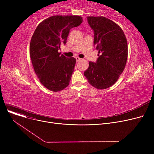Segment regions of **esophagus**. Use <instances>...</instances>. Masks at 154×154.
<instances>
[{
	"label": "esophagus",
	"instance_id": "34e87169",
	"mask_svg": "<svg viewBox=\"0 0 154 154\" xmlns=\"http://www.w3.org/2000/svg\"><path fill=\"white\" fill-rule=\"evenodd\" d=\"M75 59H76V61H77V62H78V61H79V60H81V59L79 58V57H75Z\"/></svg>",
	"mask_w": 154,
	"mask_h": 154
}]
</instances>
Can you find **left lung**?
Returning a JSON list of instances; mask_svg holds the SVG:
<instances>
[{"label": "left lung", "mask_w": 154, "mask_h": 154, "mask_svg": "<svg viewBox=\"0 0 154 154\" xmlns=\"http://www.w3.org/2000/svg\"><path fill=\"white\" fill-rule=\"evenodd\" d=\"M87 20L94 32V45L99 51V58L96 63L89 62L84 75L95 88L106 89L117 81L125 69L127 38L120 26L106 17L88 16Z\"/></svg>", "instance_id": "1"}]
</instances>
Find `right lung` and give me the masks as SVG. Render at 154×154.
Masks as SVG:
<instances>
[{"label": "right lung", "instance_id": "right-lung-1", "mask_svg": "<svg viewBox=\"0 0 154 154\" xmlns=\"http://www.w3.org/2000/svg\"><path fill=\"white\" fill-rule=\"evenodd\" d=\"M79 15H54L40 22L30 43V57L35 74L47 89L59 92L66 88L74 72L76 60L59 52L66 44L69 30L80 26Z\"/></svg>", "mask_w": 154, "mask_h": 154}]
</instances>
